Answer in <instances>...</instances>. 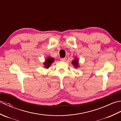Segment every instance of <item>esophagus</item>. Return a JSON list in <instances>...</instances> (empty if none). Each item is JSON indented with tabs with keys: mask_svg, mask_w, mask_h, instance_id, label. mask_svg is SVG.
<instances>
[{
	"mask_svg": "<svg viewBox=\"0 0 121 121\" xmlns=\"http://www.w3.org/2000/svg\"><path fill=\"white\" fill-rule=\"evenodd\" d=\"M66 58H61L60 59V60L62 61H65L66 60Z\"/></svg>",
	"mask_w": 121,
	"mask_h": 121,
	"instance_id": "34e87169",
	"label": "esophagus"
}]
</instances>
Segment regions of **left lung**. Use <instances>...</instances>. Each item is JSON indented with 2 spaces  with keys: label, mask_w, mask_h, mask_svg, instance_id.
Here are the masks:
<instances>
[{
  "label": "left lung",
  "mask_w": 121,
  "mask_h": 121,
  "mask_svg": "<svg viewBox=\"0 0 121 121\" xmlns=\"http://www.w3.org/2000/svg\"><path fill=\"white\" fill-rule=\"evenodd\" d=\"M72 63L73 65L75 66V68H77L78 67V66H79V64H78V59L77 58H75V59H74V60L72 61Z\"/></svg>",
  "instance_id": "1"
}]
</instances>
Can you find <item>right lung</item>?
Segmentation results:
<instances>
[{
  "mask_svg": "<svg viewBox=\"0 0 121 121\" xmlns=\"http://www.w3.org/2000/svg\"><path fill=\"white\" fill-rule=\"evenodd\" d=\"M54 60H55L54 58H53L52 57H50V56L47 58V59H46L45 62L43 63V65H45V67L46 69H48L50 66L51 64L53 62Z\"/></svg>",
  "mask_w": 121,
  "mask_h": 121,
  "instance_id": "add662e5",
  "label": "right lung"
}]
</instances>
